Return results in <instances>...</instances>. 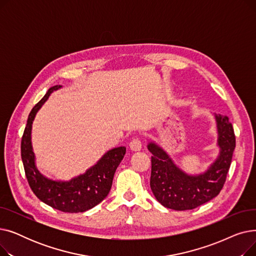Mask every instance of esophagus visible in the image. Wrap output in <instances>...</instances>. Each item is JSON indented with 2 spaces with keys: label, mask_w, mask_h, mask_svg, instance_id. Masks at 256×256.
I'll list each match as a JSON object with an SVG mask.
<instances>
[{
  "label": "esophagus",
  "mask_w": 256,
  "mask_h": 256,
  "mask_svg": "<svg viewBox=\"0 0 256 256\" xmlns=\"http://www.w3.org/2000/svg\"><path fill=\"white\" fill-rule=\"evenodd\" d=\"M141 147H142V144H141V141L138 138H134L130 142V148L132 152H139V150H141Z\"/></svg>",
  "instance_id": "34e87169"
}]
</instances>
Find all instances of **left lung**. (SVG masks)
Masks as SVG:
<instances>
[{"label":"left lung","mask_w":256,"mask_h":256,"mask_svg":"<svg viewBox=\"0 0 256 256\" xmlns=\"http://www.w3.org/2000/svg\"><path fill=\"white\" fill-rule=\"evenodd\" d=\"M217 121L220 154L210 167L199 176H189L173 163L168 154L154 142L150 188L158 202L176 210H193L216 197L225 184L236 147L232 124L227 116L214 115Z\"/></svg>","instance_id":"1"}]
</instances>
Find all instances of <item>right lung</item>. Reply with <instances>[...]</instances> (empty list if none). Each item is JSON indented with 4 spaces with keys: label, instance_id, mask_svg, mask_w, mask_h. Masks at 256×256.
<instances>
[{
    "label": "right lung",
    "instance_id": "right-lung-1",
    "mask_svg": "<svg viewBox=\"0 0 256 256\" xmlns=\"http://www.w3.org/2000/svg\"><path fill=\"white\" fill-rule=\"evenodd\" d=\"M59 88L61 86L58 85L50 87L30 112L22 138V160L31 190L42 202L65 212H83L98 206L109 194L115 171L126 148L120 146L109 150L93 167L70 182H57L44 176L35 166L31 143L32 124L36 113L50 93Z\"/></svg>",
    "mask_w": 256,
    "mask_h": 256
}]
</instances>
